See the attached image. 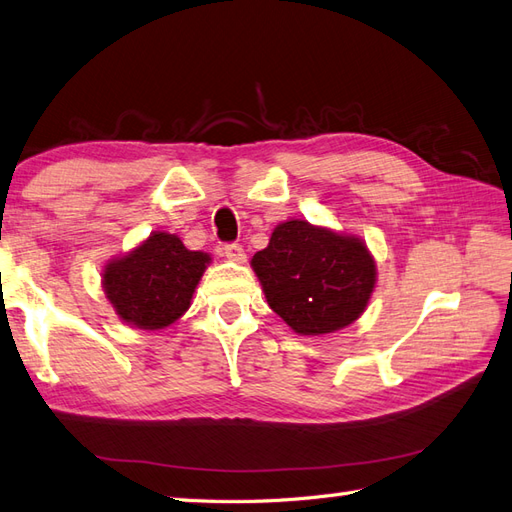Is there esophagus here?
Wrapping results in <instances>:
<instances>
[{"instance_id":"obj_1","label":"esophagus","mask_w":512,"mask_h":512,"mask_svg":"<svg viewBox=\"0 0 512 512\" xmlns=\"http://www.w3.org/2000/svg\"><path fill=\"white\" fill-rule=\"evenodd\" d=\"M224 256H226V260H230V262H237V265H243V262L247 260L245 250H243L241 245H237V243L226 245V247H224Z\"/></svg>"}]
</instances>
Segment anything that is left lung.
<instances>
[{"instance_id": "left-lung-1", "label": "left lung", "mask_w": 512, "mask_h": 512, "mask_svg": "<svg viewBox=\"0 0 512 512\" xmlns=\"http://www.w3.org/2000/svg\"><path fill=\"white\" fill-rule=\"evenodd\" d=\"M250 265L269 308L299 336L349 327L366 312L377 286V260L364 239L308 219L275 226Z\"/></svg>"}]
</instances>
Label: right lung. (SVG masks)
<instances>
[{
	"label": "right lung",
	"mask_w": 512,
	"mask_h": 512,
	"mask_svg": "<svg viewBox=\"0 0 512 512\" xmlns=\"http://www.w3.org/2000/svg\"><path fill=\"white\" fill-rule=\"evenodd\" d=\"M211 254L191 252L176 234L155 230L107 260L101 284L118 319L137 329L170 327L189 310Z\"/></svg>",
	"instance_id": "add662e5"
}]
</instances>
